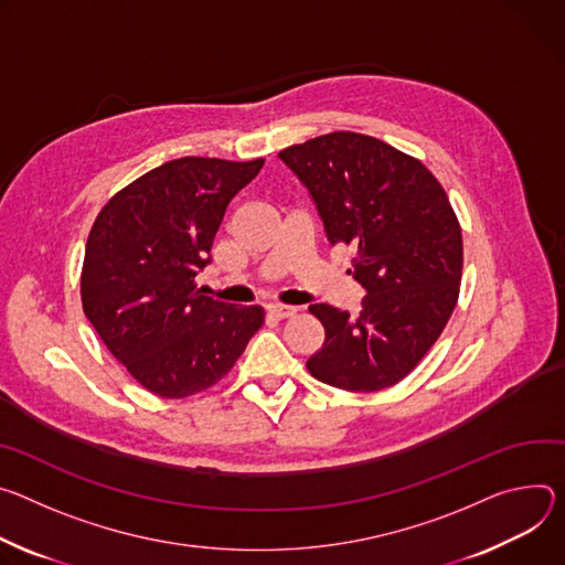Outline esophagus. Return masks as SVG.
<instances>
[{"mask_svg":"<svg viewBox=\"0 0 565 565\" xmlns=\"http://www.w3.org/2000/svg\"><path fill=\"white\" fill-rule=\"evenodd\" d=\"M296 307H289V305H269L267 307V315L276 321H282V319H291L296 315Z\"/></svg>","mask_w":565,"mask_h":565,"instance_id":"esophagus-1","label":"esophagus"}]
</instances>
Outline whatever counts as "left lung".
<instances>
[{
	"mask_svg": "<svg viewBox=\"0 0 565 565\" xmlns=\"http://www.w3.org/2000/svg\"><path fill=\"white\" fill-rule=\"evenodd\" d=\"M278 157L315 198L328 239L352 246L361 315L309 305L326 328L307 370L372 393L402 382L447 328L462 280V228L443 183L415 157L359 132H330Z\"/></svg>",
	"mask_w": 565,
	"mask_h": 565,
	"instance_id": "1",
	"label": "left lung"
}]
</instances>
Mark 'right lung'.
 <instances>
[{"label": "right lung", "instance_id": "right-lung-1", "mask_svg": "<svg viewBox=\"0 0 565 565\" xmlns=\"http://www.w3.org/2000/svg\"><path fill=\"white\" fill-rule=\"evenodd\" d=\"M265 159L181 157L141 174L96 215L81 271L83 311L152 395L183 399L224 380L265 323L198 289L226 206Z\"/></svg>", "mask_w": 565, "mask_h": 565}]
</instances>
